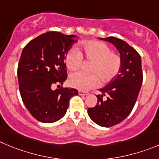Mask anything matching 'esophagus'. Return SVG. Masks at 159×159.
I'll list each match as a JSON object with an SVG mask.
<instances>
[{
    "label": "esophagus",
    "instance_id": "1",
    "mask_svg": "<svg viewBox=\"0 0 159 159\" xmlns=\"http://www.w3.org/2000/svg\"><path fill=\"white\" fill-rule=\"evenodd\" d=\"M78 94H79L80 96H86V95H88V93L85 92V91H81V90H79V91H78Z\"/></svg>",
    "mask_w": 159,
    "mask_h": 159
}]
</instances>
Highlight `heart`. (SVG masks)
I'll return each mask as SVG.
<instances>
[{
  "label": "heart",
  "instance_id": "obj_1",
  "mask_svg": "<svg viewBox=\"0 0 159 159\" xmlns=\"http://www.w3.org/2000/svg\"><path fill=\"white\" fill-rule=\"evenodd\" d=\"M83 58L92 62L89 68L92 74L74 73L69 78L70 85L81 91L97 87L99 79L102 83L109 82L116 78L122 66L120 56L112 53L107 44L99 41L82 43L81 52L75 48L69 50L65 57L66 66L70 70H77L81 66Z\"/></svg>",
  "mask_w": 159,
  "mask_h": 159
}]
</instances>
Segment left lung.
I'll return each mask as SVG.
<instances>
[{"label": "left lung", "instance_id": "8db88e82", "mask_svg": "<svg viewBox=\"0 0 159 159\" xmlns=\"http://www.w3.org/2000/svg\"><path fill=\"white\" fill-rule=\"evenodd\" d=\"M113 44L120 54L121 69L114 79L100 89L97 104L88 108V114L94 123L109 128L122 122L131 113L142 85L141 57L125 41L116 37L100 38Z\"/></svg>", "mask_w": 159, "mask_h": 159}]
</instances>
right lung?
<instances>
[{
    "label": "right lung",
    "instance_id": "add662e5",
    "mask_svg": "<svg viewBox=\"0 0 159 159\" xmlns=\"http://www.w3.org/2000/svg\"><path fill=\"white\" fill-rule=\"evenodd\" d=\"M74 35L48 31L30 41L23 49L17 76L21 98L31 116L43 123H54L66 112L76 89L62 86L67 78L64 62L77 42Z\"/></svg>",
    "mask_w": 159,
    "mask_h": 159
}]
</instances>
